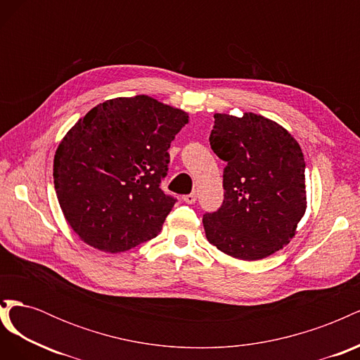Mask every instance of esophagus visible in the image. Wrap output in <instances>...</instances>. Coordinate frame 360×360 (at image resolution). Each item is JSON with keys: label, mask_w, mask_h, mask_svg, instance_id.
Returning a JSON list of instances; mask_svg holds the SVG:
<instances>
[{"label": "esophagus", "mask_w": 360, "mask_h": 360, "mask_svg": "<svg viewBox=\"0 0 360 360\" xmlns=\"http://www.w3.org/2000/svg\"><path fill=\"white\" fill-rule=\"evenodd\" d=\"M183 201H184V202H188V204H193L195 201H197V195H195V193H188V195H184V197H183Z\"/></svg>", "instance_id": "obj_1"}]
</instances>
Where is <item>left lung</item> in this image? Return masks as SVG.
<instances>
[{"mask_svg": "<svg viewBox=\"0 0 360 360\" xmlns=\"http://www.w3.org/2000/svg\"><path fill=\"white\" fill-rule=\"evenodd\" d=\"M210 146L226 165L222 205L202 216L207 240L245 261L266 258L288 245L307 210L297 141L252 112L214 114Z\"/></svg>", "mask_w": 360, "mask_h": 360, "instance_id": "8db88e82", "label": "left lung"}]
</instances>
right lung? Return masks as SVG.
<instances>
[{"label":"right lung","instance_id":"right-lung-1","mask_svg":"<svg viewBox=\"0 0 360 360\" xmlns=\"http://www.w3.org/2000/svg\"><path fill=\"white\" fill-rule=\"evenodd\" d=\"M186 123V112L141 94L97 105L69 130L53 184L81 240L115 254L160 233L177 201L160 189L168 148Z\"/></svg>","mask_w":360,"mask_h":360}]
</instances>
